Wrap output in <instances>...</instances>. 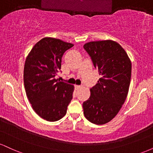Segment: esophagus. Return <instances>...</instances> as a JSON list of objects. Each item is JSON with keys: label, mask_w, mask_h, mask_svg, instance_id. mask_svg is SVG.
<instances>
[{"label": "esophagus", "mask_w": 153, "mask_h": 153, "mask_svg": "<svg viewBox=\"0 0 153 153\" xmlns=\"http://www.w3.org/2000/svg\"><path fill=\"white\" fill-rule=\"evenodd\" d=\"M75 89H76V90H78V89H80V88H81V86H80V85H75Z\"/></svg>", "instance_id": "obj_1"}]
</instances>
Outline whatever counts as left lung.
Wrapping results in <instances>:
<instances>
[{"label":"left lung","mask_w":153,"mask_h":153,"mask_svg":"<svg viewBox=\"0 0 153 153\" xmlns=\"http://www.w3.org/2000/svg\"><path fill=\"white\" fill-rule=\"evenodd\" d=\"M83 48L101 76L82 103L83 114L89 122L101 125L114 118L127 99L131 61L122 46L112 40L90 42Z\"/></svg>","instance_id":"1"}]
</instances>
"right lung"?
I'll use <instances>...</instances> for the list:
<instances>
[{
    "label": "right lung",
    "mask_w": 153,
    "mask_h": 153,
    "mask_svg": "<svg viewBox=\"0 0 153 153\" xmlns=\"http://www.w3.org/2000/svg\"><path fill=\"white\" fill-rule=\"evenodd\" d=\"M73 47L55 38L45 37L31 49L26 59L24 82L33 109L40 117L56 122L67 113L74 86L56 79L63 54Z\"/></svg>",
    "instance_id": "right-lung-1"
}]
</instances>
